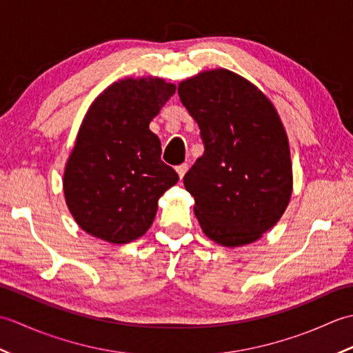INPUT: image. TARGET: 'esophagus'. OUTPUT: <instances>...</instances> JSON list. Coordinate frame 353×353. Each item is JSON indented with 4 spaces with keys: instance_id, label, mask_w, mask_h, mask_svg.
I'll return each mask as SVG.
<instances>
[{
    "instance_id": "esophagus-1",
    "label": "esophagus",
    "mask_w": 353,
    "mask_h": 353,
    "mask_svg": "<svg viewBox=\"0 0 353 353\" xmlns=\"http://www.w3.org/2000/svg\"><path fill=\"white\" fill-rule=\"evenodd\" d=\"M176 171H177V174H179V177L181 179H183V176H185V172L188 171V163H181L179 165V167H176Z\"/></svg>"
}]
</instances>
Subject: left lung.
<instances>
[{
  "label": "left lung",
  "mask_w": 353,
  "mask_h": 353,
  "mask_svg": "<svg viewBox=\"0 0 353 353\" xmlns=\"http://www.w3.org/2000/svg\"><path fill=\"white\" fill-rule=\"evenodd\" d=\"M177 92L205 145L183 177L201 229L226 247L256 241L281 219L292 190L279 115L256 86L228 70L201 72Z\"/></svg>",
  "instance_id": "obj_1"
}]
</instances>
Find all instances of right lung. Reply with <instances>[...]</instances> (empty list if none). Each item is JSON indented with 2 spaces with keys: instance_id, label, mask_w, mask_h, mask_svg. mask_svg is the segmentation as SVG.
Returning a JSON list of instances; mask_svg holds the SVG:
<instances>
[{
  "instance_id": "1",
  "label": "right lung",
  "mask_w": 353,
  "mask_h": 353,
  "mask_svg": "<svg viewBox=\"0 0 353 353\" xmlns=\"http://www.w3.org/2000/svg\"><path fill=\"white\" fill-rule=\"evenodd\" d=\"M174 92L162 79H125L89 108L63 174L66 205L89 235L125 244L152 226L179 176L148 124Z\"/></svg>"
}]
</instances>
